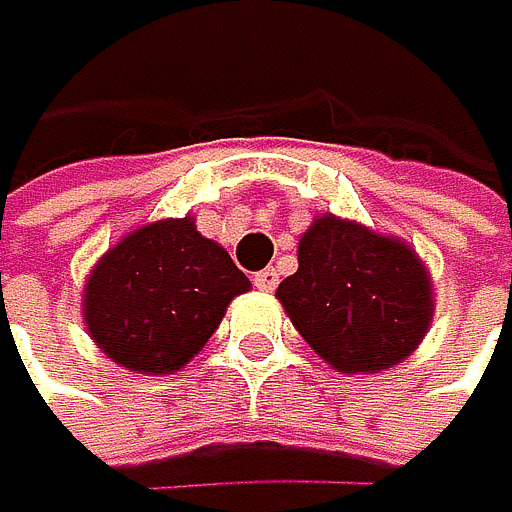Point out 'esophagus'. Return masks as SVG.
<instances>
[{
    "label": "esophagus",
    "instance_id": "obj_1",
    "mask_svg": "<svg viewBox=\"0 0 512 512\" xmlns=\"http://www.w3.org/2000/svg\"><path fill=\"white\" fill-rule=\"evenodd\" d=\"M253 285H256L259 291H272V288L278 285V272H275V269H262V272H256V275H253Z\"/></svg>",
    "mask_w": 512,
    "mask_h": 512
}]
</instances>
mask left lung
Returning a JSON list of instances; mask_svg holds the SVG:
<instances>
[{
  "label": "left lung",
  "mask_w": 512,
  "mask_h": 512,
  "mask_svg": "<svg viewBox=\"0 0 512 512\" xmlns=\"http://www.w3.org/2000/svg\"><path fill=\"white\" fill-rule=\"evenodd\" d=\"M317 356L343 375L388 372L420 349L433 323V278L391 234L320 214L298 240V272L275 288Z\"/></svg>",
  "instance_id": "1"
}]
</instances>
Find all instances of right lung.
<instances>
[{"instance_id": "obj_1", "label": "right lung", "mask_w": 512, "mask_h": 512, "mask_svg": "<svg viewBox=\"0 0 512 512\" xmlns=\"http://www.w3.org/2000/svg\"><path fill=\"white\" fill-rule=\"evenodd\" d=\"M250 291L221 243L195 217H163L124 234L89 269L82 323L105 356L137 375H172L221 327L227 304Z\"/></svg>"}]
</instances>
